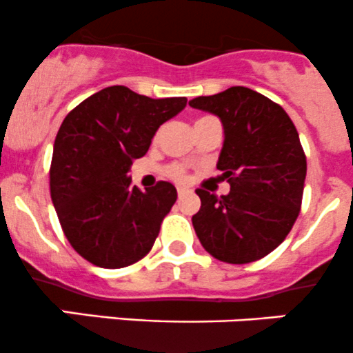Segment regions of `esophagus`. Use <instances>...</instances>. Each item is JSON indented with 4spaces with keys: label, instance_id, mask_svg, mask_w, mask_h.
I'll list each match as a JSON object with an SVG mask.
<instances>
[{
    "label": "esophagus",
    "instance_id": "1",
    "mask_svg": "<svg viewBox=\"0 0 353 353\" xmlns=\"http://www.w3.org/2000/svg\"><path fill=\"white\" fill-rule=\"evenodd\" d=\"M188 192H190V190H188V188H185V187H178V188H176L178 199H181V196H185V195H187Z\"/></svg>",
    "mask_w": 353,
    "mask_h": 353
}]
</instances>
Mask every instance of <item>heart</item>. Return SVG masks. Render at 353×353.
I'll return each instance as SVG.
<instances>
[{
  "instance_id": "heart-1",
  "label": "heart",
  "mask_w": 353,
  "mask_h": 353,
  "mask_svg": "<svg viewBox=\"0 0 353 353\" xmlns=\"http://www.w3.org/2000/svg\"><path fill=\"white\" fill-rule=\"evenodd\" d=\"M168 175L173 178V180H178V181H181L185 178V170H183V166H180V165H172L168 168Z\"/></svg>"
}]
</instances>
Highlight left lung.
I'll use <instances>...</instances> for the list:
<instances>
[{
    "mask_svg": "<svg viewBox=\"0 0 353 353\" xmlns=\"http://www.w3.org/2000/svg\"><path fill=\"white\" fill-rule=\"evenodd\" d=\"M188 104L222 121L217 168L230 185L221 199L199 188L193 229L222 263L248 264L274 251L301 208L306 157L296 128L279 104L248 87H230Z\"/></svg>",
    "mask_w": 353,
    "mask_h": 353,
    "instance_id": "obj_1",
    "label": "left lung"
}]
</instances>
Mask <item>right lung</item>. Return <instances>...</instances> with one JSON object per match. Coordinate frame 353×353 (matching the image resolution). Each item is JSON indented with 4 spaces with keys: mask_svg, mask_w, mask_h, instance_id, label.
I'll return each instance as SVG.
<instances>
[{
    "mask_svg": "<svg viewBox=\"0 0 353 353\" xmlns=\"http://www.w3.org/2000/svg\"><path fill=\"white\" fill-rule=\"evenodd\" d=\"M185 105L187 97L151 99L112 85L63 119L52 154V202L67 241L94 266H131L153 248L176 188L158 181L141 192L128 173L158 128Z\"/></svg>",
    "mask_w": 353,
    "mask_h": 353,
    "instance_id": "add662e5",
    "label": "right lung"
}]
</instances>
